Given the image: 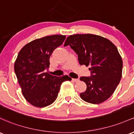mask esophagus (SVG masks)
<instances>
[{
	"label": "esophagus",
	"mask_w": 134,
	"mask_h": 134,
	"mask_svg": "<svg viewBox=\"0 0 134 134\" xmlns=\"http://www.w3.org/2000/svg\"><path fill=\"white\" fill-rule=\"evenodd\" d=\"M72 80L73 81L76 82V83H77V82H79V79H72Z\"/></svg>",
	"instance_id": "esophagus-1"
}]
</instances>
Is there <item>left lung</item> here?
Wrapping results in <instances>:
<instances>
[{
  "label": "left lung",
  "mask_w": 134,
  "mask_h": 134,
  "mask_svg": "<svg viewBox=\"0 0 134 134\" xmlns=\"http://www.w3.org/2000/svg\"><path fill=\"white\" fill-rule=\"evenodd\" d=\"M68 45L78 55L79 64L90 67L92 76L80 78L87 86L81 98L93 104L108 100L122 76L123 61L116 46L106 38L91 34L69 36L64 46Z\"/></svg>",
  "instance_id": "8db88e82"
}]
</instances>
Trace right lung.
<instances>
[{"instance_id":"obj_1","label":"right lung","mask_w":134,"mask_h":134,"mask_svg":"<svg viewBox=\"0 0 134 134\" xmlns=\"http://www.w3.org/2000/svg\"><path fill=\"white\" fill-rule=\"evenodd\" d=\"M66 36L53 35L37 39L25 45L19 52L14 69L23 97L37 108H44L57 99L62 83L70 81L69 76L56 77L45 70L49 67V58L62 44Z\"/></svg>"}]
</instances>
